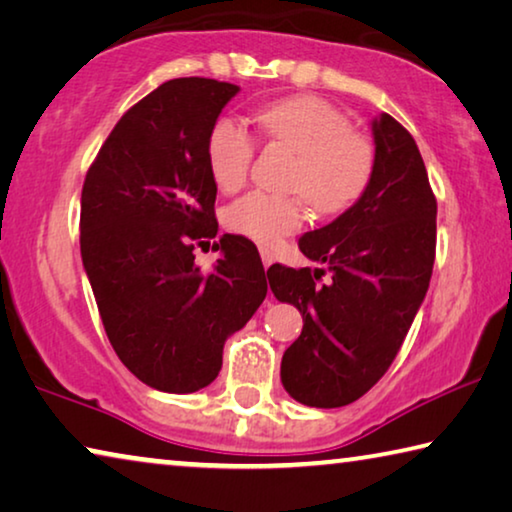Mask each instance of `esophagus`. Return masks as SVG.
<instances>
[{
  "mask_svg": "<svg viewBox=\"0 0 512 512\" xmlns=\"http://www.w3.org/2000/svg\"><path fill=\"white\" fill-rule=\"evenodd\" d=\"M259 255H262V264H264V269H269V266L273 264V253L269 248H262L259 250Z\"/></svg>",
  "mask_w": 512,
  "mask_h": 512,
  "instance_id": "esophagus-1",
  "label": "esophagus"
}]
</instances>
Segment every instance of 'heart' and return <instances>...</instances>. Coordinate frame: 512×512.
Listing matches in <instances>:
<instances>
[{
  "mask_svg": "<svg viewBox=\"0 0 512 512\" xmlns=\"http://www.w3.org/2000/svg\"><path fill=\"white\" fill-rule=\"evenodd\" d=\"M255 123L273 143L296 154L289 189L316 214L344 212L360 198L371 173V150L342 111L319 97H294L255 111ZM255 159V139L232 118L216 120L207 136V168L225 193L239 191ZM303 198L248 193L225 209V227L273 248L305 221Z\"/></svg>",
  "mask_w": 512,
  "mask_h": 512,
  "instance_id": "heart-1",
  "label": "heart"
}]
</instances>
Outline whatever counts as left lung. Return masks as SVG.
I'll list each match as a JSON object with an SVG mask.
<instances>
[{"instance_id":"obj_1","label":"left lung","mask_w":512,"mask_h":512,"mask_svg":"<svg viewBox=\"0 0 512 512\" xmlns=\"http://www.w3.org/2000/svg\"><path fill=\"white\" fill-rule=\"evenodd\" d=\"M373 168L353 207L298 248L323 269L273 264V296L303 314V332L282 355L291 399L342 408L385 376L424 303L433 275L437 202L415 139L389 116L371 123ZM326 272L329 280L321 283Z\"/></svg>"}]
</instances>
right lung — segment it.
<instances>
[{
    "label": "right lung",
    "mask_w": 512,
    "mask_h": 512,
    "mask_svg": "<svg viewBox=\"0 0 512 512\" xmlns=\"http://www.w3.org/2000/svg\"><path fill=\"white\" fill-rule=\"evenodd\" d=\"M239 86L170 79L136 102L88 168L81 262L104 330L141 383L168 394L207 387L223 346L266 298L257 248L223 234L212 273L193 250L216 237L207 136Z\"/></svg>",
    "instance_id": "right-lung-1"
}]
</instances>
